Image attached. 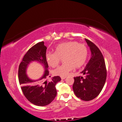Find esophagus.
Listing matches in <instances>:
<instances>
[{
	"instance_id": "34e87169",
	"label": "esophagus",
	"mask_w": 122,
	"mask_h": 122,
	"mask_svg": "<svg viewBox=\"0 0 122 122\" xmlns=\"http://www.w3.org/2000/svg\"><path fill=\"white\" fill-rule=\"evenodd\" d=\"M66 78V77H61V80H64V79Z\"/></svg>"
}]
</instances>
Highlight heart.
<instances>
[{
	"label": "heart",
	"instance_id": "b5f03b06",
	"mask_svg": "<svg viewBox=\"0 0 122 122\" xmlns=\"http://www.w3.org/2000/svg\"><path fill=\"white\" fill-rule=\"evenodd\" d=\"M87 55V49L83 44L76 41L62 42L55 47V53L47 52L46 60L50 67L57 66L63 58L64 63L53 71L54 75L66 77L74 67L79 68L84 64Z\"/></svg>",
	"mask_w": 122,
	"mask_h": 122
}]
</instances>
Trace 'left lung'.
Instances as JSON below:
<instances>
[{
  "label": "left lung",
  "instance_id": "obj_1",
  "mask_svg": "<svg viewBox=\"0 0 122 122\" xmlns=\"http://www.w3.org/2000/svg\"><path fill=\"white\" fill-rule=\"evenodd\" d=\"M90 47L91 56L85 68L82 71L84 77H74L73 90L76 96L82 100L90 101L99 95L105 85L107 69L102 52L95 44L85 39Z\"/></svg>",
  "mask_w": 122,
  "mask_h": 122
}]
</instances>
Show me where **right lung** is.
<instances>
[{"mask_svg":"<svg viewBox=\"0 0 122 122\" xmlns=\"http://www.w3.org/2000/svg\"><path fill=\"white\" fill-rule=\"evenodd\" d=\"M47 47L44 41L37 43L31 47L23 56L18 68V80L21 90L26 99L37 106H45L53 102L56 95L55 85L61 80L59 76L52 78L51 81H45L49 76L48 64L46 60ZM32 61H37L44 66L45 73L40 80L34 81L26 75V68Z\"/></svg>","mask_w":122,"mask_h":122,"instance_id":"add662e5","label":"right lung"}]
</instances>
